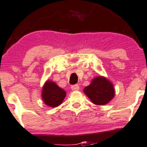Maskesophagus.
<instances>
[{
	"mask_svg": "<svg viewBox=\"0 0 147 147\" xmlns=\"http://www.w3.org/2000/svg\"><path fill=\"white\" fill-rule=\"evenodd\" d=\"M72 91H78L79 90V85H74L71 87Z\"/></svg>",
	"mask_w": 147,
	"mask_h": 147,
	"instance_id": "1",
	"label": "esophagus"
}]
</instances>
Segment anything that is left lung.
Masks as SVG:
<instances>
[{
    "label": "left lung",
    "mask_w": 147,
    "mask_h": 147,
    "mask_svg": "<svg viewBox=\"0 0 147 147\" xmlns=\"http://www.w3.org/2000/svg\"><path fill=\"white\" fill-rule=\"evenodd\" d=\"M84 92L92 102L97 105H106L115 94L113 84L103 76L95 77L91 84L84 88Z\"/></svg>",
    "instance_id": "obj_1"
}]
</instances>
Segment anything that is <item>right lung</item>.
Segmentation results:
<instances>
[{"label":"right lung","mask_w":147,"mask_h":147,"mask_svg":"<svg viewBox=\"0 0 147 147\" xmlns=\"http://www.w3.org/2000/svg\"><path fill=\"white\" fill-rule=\"evenodd\" d=\"M65 95V91L52 81H47L42 87V100L46 105L51 107H55L61 105Z\"/></svg>","instance_id":"1"}]
</instances>
